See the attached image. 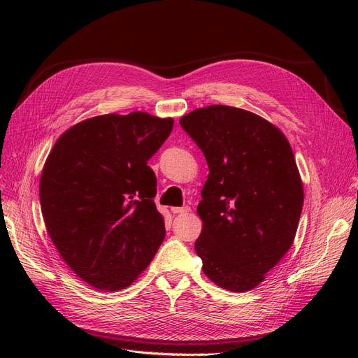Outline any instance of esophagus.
Returning a JSON list of instances; mask_svg holds the SVG:
<instances>
[{"instance_id":"obj_1","label":"esophagus","mask_w":358,"mask_h":358,"mask_svg":"<svg viewBox=\"0 0 358 358\" xmlns=\"http://www.w3.org/2000/svg\"><path fill=\"white\" fill-rule=\"evenodd\" d=\"M171 212L174 215H184V213L190 212V208H189V206H182V208H171Z\"/></svg>"}]
</instances>
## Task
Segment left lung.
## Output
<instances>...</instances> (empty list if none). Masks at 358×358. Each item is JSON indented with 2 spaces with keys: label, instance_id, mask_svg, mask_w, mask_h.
Masks as SVG:
<instances>
[{
  "label": "left lung",
  "instance_id": "1",
  "mask_svg": "<svg viewBox=\"0 0 358 358\" xmlns=\"http://www.w3.org/2000/svg\"><path fill=\"white\" fill-rule=\"evenodd\" d=\"M209 165L194 248L217 286H258L292 247L303 206L293 150L281 131L251 111L209 106L180 120Z\"/></svg>",
  "mask_w": 358,
  "mask_h": 358
}]
</instances>
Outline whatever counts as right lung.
<instances>
[{
  "label": "right lung",
  "mask_w": 358,
  "mask_h": 358,
  "mask_svg": "<svg viewBox=\"0 0 358 358\" xmlns=\"http://www.w3.org/2000/svg\"><path fill=\"white\" fill-rule=\"evenodd\" d=\"M173 124L142 111L97 116L72 126L50 150L41 178L46 229L90 286L127 287L162 243L157 177L148 161Z\"/></svg>",
  "instance_id": "obj_1"
}]
</instances>
